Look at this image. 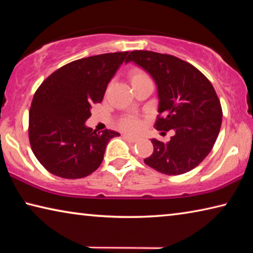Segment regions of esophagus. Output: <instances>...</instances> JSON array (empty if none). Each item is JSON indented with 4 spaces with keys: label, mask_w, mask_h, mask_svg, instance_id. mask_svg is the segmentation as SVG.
<instances>
[{
    "label": "esophagus",
    "mask_w": 253,
    "mask_h": 253,
    "mask_svg": "<svg viewBox=\"0 0 253 253\" xmlns=\"http://www.w3.org/2000/svg\"><path fill=\"white\" fill-rule=\"evenodd\" d=\"M124 137H125V138H127L131 143H135V142H137V140H138V138H137V137L130 136V135H124Z\"/></svg>",
    "instance_id": "34e87169"
}]
</instances>
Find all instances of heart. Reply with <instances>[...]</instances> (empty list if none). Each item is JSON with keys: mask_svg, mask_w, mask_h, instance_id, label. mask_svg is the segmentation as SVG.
I'll return each mask as SVG.
<instances>
[{"mask_svg": "<svg viewBox=\"0 0 253 253\" xmlns=\"http://www.w3.org/2000/svg\"><path fill=\"white\" fill-rule=\"evenodd\" d=\"M129 78H130V83H136V81L139 80H144V79H148V76L145 74L143 70L140 69H132L129 74ZM121 126L123 129L128 130V131H136L139 129L140 124L134 117H127L125 119H123L121 123Z\"/></svg>", "mask_w": 253, "mask_h": 253, "instance_id": "b5f03b06", "label": "heart"}]
</instances>
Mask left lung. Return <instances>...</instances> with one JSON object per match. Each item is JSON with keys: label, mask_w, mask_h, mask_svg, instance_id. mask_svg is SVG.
<instances>
[{"label": "left lung", "mask_w": 253, "mask_h": 253, "mask_svg": "<svg viewBox=\"0 0 253 253\" xmlns=\"http://www.w3.org/2000/svg\"><path fill=\"white\" fill-rule=\"evenodd\" d=\"M125 62H134L155 81L160 114L155 128L174 131L169 143L152 138L154 152L145 164L166 175L190 172L209 155L220 132L222 108L212 84L174 55L138 50Z\"/></svg>", "instance_id": "8db88e82"}]
</instances>
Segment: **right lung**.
<instances>
[{
	"label": "right lung",
	"instance_id": "1",
	"mask_svg": "<svg viewBox=\"0 0 253 253\" xmlns=\"http://www.w3.org/2000/svg\"><path fill=\"white\" fill-rule=\"evenodd\" d=\"M128 52L84 58L50 75L34 93L29 138L38 161L51 174L81 178L99 168L107 144L117 131L85 126L91 107L104 99L107 85Z\"/></svg>",
	"mask_w": 253,
	"mask_h": 253
}]
</instances>
